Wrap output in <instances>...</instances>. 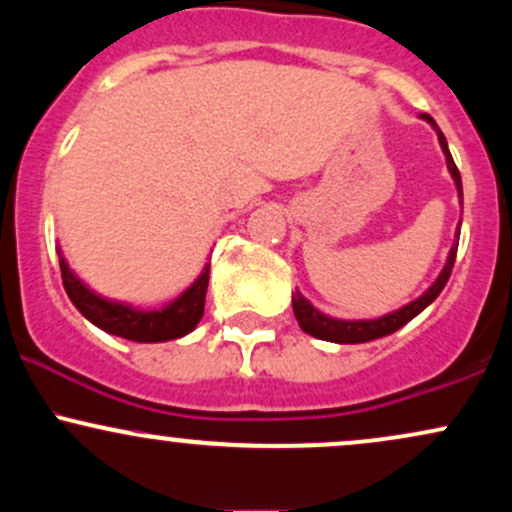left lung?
Instances as JSON below:
<instances>
[{"mask_svg": "<svg viewBox=\"0 0 512 512\" xmlns=\"http://www.w3.org/2000/svg\"><path fill=\"white\" fill-rule=\"evenodd\" d=\"M419 117H421V120H426L433 129H436L440 149H443L445 161H448V170H450L452 180H455L457 195L462 197L460 170H457L455 161H452L448 142H445L443 132H440L438 125H436V120H433L431 115L421 113ZM457 238H460V226H457L455 245H452V248H450L448 262H445L443 272L438 274V279L433 281V284L426 289V293H421V296L416 298V301L407 303V305H404V308L395 310V313H387L383 317H375V320H337V317H330V315L320 313V310H317L313 303L305 301V298L301 296V291H296V293H293V315H296L298 325H301V330L308 332L310 337L325 339V342H334V344H363V342H373V339L387 337V334L397 332L399 327L407 325V322L414 320V317L419 315L421 310L428 308V305L436 301L438 293L445 289V284H448L450 272H452V264H455Z\"/></svg>", "mask_w": 512, "mask_h": 512, "instance_id": "obj_1", "label": "left lung"}]
</instances>
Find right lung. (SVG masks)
<instances>
[{"instance_id": "right-lung-1", "label": "right lung", "mask_w": 512, "mask_h": 512, "mask_svg": "<svg viewBox=\"0 0 512 512\" xmlns=\"http://www.w3.org/2000/svg\"><path fill=\"white\" fill-rule=\"evenodd\" d=\"M62 284L67 291L69 301L76 305L81 315L103 332L115 334V337L129 339V342H170L190 334L204 315V298H207L209 286V264H204L202 274L197 276L195 284L182 291L173 303L163 305L158 310H139L127 303L108 301V298L93 293L84 281L76 276L64 257L60 255Z\"/></svg>"}]
</instances>
